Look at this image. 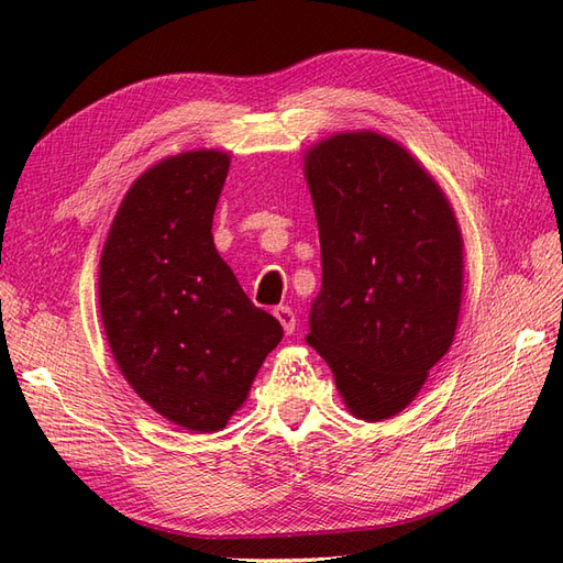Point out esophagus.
<instances>
[{
    "label": "esophagus",
    "instance_id": "esophagus-1",
    "mask_svg": "<svg viewBox=\"0 0 563 563\" xmlns=\"http://www.w3.org/2000/svg\"><path fill=\"white\" fill-rule=\"evenodd\" d=\"M274 316H276V320L280 322V327H283L285 334H292V331H295V324H297V318H295V313H292V308L278 306V308L274 310Z\"/></svg>",
    "mask_w": 563,
    "mask_h": 563
}]
</instances>
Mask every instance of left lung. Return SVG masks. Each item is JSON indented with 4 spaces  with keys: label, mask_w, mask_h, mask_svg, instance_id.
<instances>
[{
    "label": "left lung",
    "mask_w": 563,
    "mask_h": 563,
    "mask_svg": "<svg viewBox=\"0 0 563 563\" xmlns=\"http://www.w3.org/2000/svg\"><path fill=\"white\" fill-rule=\"evenodd\" d=\"M322 289L306 341L334 373L352 418L406 410L454 341L464 236L422 162L391 136L345 130L303 153Z\"/></svg>",
    "instance_id": "obj_1"
}]
</instances>
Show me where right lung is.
<instances>
[{"instance_id": "1", "label": "right lung", "mask_w": 563, "mask_h": 563, "mask_svg": "<svg viewBox=\"0 0 563 563\" xmlns=\"http://www.w3.org/2000/svg\"><path fill=\"white\" fill-rule=\"evenodd\" d=\"M229 164L227 151L195 148L148 166L99 257V313L120 373L162 418L197 433L227 427L283 339L213 243Z\"/></svg>"}]
</instances>
